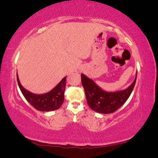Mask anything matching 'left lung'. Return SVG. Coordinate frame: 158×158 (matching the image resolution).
<instances>
[{
	"instance_id": "left-lung-1",
	"label": "left lung",
	"mask_w": 158,
	"mask_h": 158,
	"mask_svg": "<svg viewBox=\"0 0 158 158\" xmlns=\"http://www.w3.org/2000/svg\"><path fill=\"white\" fill-rule=\"evenodd\" d=\"M137 72L133 83L124 90L108 92L101 88L92 79L81 74V81L89 107L99 114H111L127 101L135 88Z\"/></svg>"
}]
</instances>
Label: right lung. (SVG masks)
Wrapping results in <instances>:
<instances>
[{"label": "right lung", "instance_id": "obj_1", "mask_svg": "<svg viewBox=\"0 0 158 158\" xmlns=\"http://www.w3.org/2000/svg\"><path fill=\"white\" fill-rule=\"evenodd\" d=\"M17 82L21 93L32 106L40 111H52L60 109L64 101V93L66 87V77L50 91L44 94H35L29 91L21 85L18 74Z\"/></svg>", "mask_w": 158, "mask_h": 158}]
</instances>
